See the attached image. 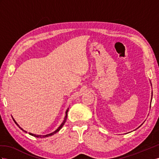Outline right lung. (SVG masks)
<instances>
[{
  "label": "right lung",
  "mask_w": 159,
  "mask_h": 159,
  "mask_svg": "<svg viewBox=\"0 0 159 159\" xmlns=\"http://www.w3.org/2000/svg\"><path fill=\"white\" fill-rule=\"evenodd\" d=\"M68 109H67L66 110V116H65V117H64V121H63V122L62 123V124H61L60 126H59V128L57 129L56 130H55V131L54 132H52V133H51V134H46V135H37V134H32V133H30V135H31V136H35V137H37V138H46V137H48V136H52V135H54V134H56V132H58L59 130L62 128V126L64 125V123L65 122H66V119H67V115H68ZM15 121V120H14ZM15 124H17L18 126H19V125L17 124V122H15ZM19 128L21 129H22L23 132H27L26 131H25V130L24 129H23L21 127H19Z\"/></svg>",
  "instance_id": "add662e5"
}]
</instances>
